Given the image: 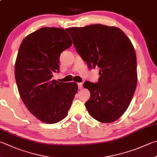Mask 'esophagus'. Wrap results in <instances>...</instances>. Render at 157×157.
Listing matches in <instances>:
<instances>
[{"label": "esophagus", "mask_w": 157, "mask_h": 157, "mask_svg": "<svg viewBox=\"0 0 157 157\" xmlns=\"http://www.w3.org/2000/svg\"><path fill=\"white\" fill-rule=\"evenodd\" d=\"M78 88L79 90L82 89V87H83V86H82V83H78Z\"/></svg>", "instance_id": "1"}]
</instances>
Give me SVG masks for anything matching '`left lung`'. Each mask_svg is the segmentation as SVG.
I'll list each match as a JSON object with an SVG mask.
<instances>
[{"instance_id": "8db88e82", "label": "left lung", "mask_w": 157, "mask_h": 157, "mask_svg": "<svg viewBox=\"0 0 157 157\" xmlns=\"http://www.w3.org/2000/svg\"><path fill=\"white\" fill-rule=\"evenodd\" d=\"M66 30L77 52L90 68L98 67V84L84 82L90 97L88 113L101 123H111L126 112L137 84L136 56L130 40L116 27L96 24Z\"/></svg>"}]
</instances>
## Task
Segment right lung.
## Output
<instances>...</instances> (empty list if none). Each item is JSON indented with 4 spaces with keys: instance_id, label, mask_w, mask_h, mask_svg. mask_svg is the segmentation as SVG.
<instances>
[{
    "instance_id": "right-lung-1",
    "label": "right lung",
    "mask_w": 157,
    "mask_h": 157,
    "mask_svg": "<svg viewBox=\"0 0 157 157\" xmlns=\"http://www.w3.org/2000/svg\"><path fill=\"white\" fill-rule=\"evenodd\" d=\"M72 45L62 28L42 27L25 37L15 62V78L22 101L43 123L56 124L67 115L78 87L51 79L59 71V56Z\"/></svg>"
}]
</instances>
